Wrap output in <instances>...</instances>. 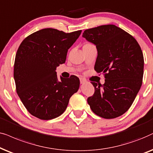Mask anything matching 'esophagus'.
<instances>
[{"label":"esophagus","instance_id":"1","mask_svg":"<svg viewBox=\"0 0 153 153\" xmlns=\"http://www.w3.org/2000/svg\"><path fill=\"white\" fill-rule=\"evenodd\" d=\"M87 82V80H85V79H83V78H80V84H84Z\"/></svg>","mask_w":153,"mask_h":153}]
</instances>
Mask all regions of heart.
Returning <instances> with one entry per match:
<instances>
[{
    "label": "heart",
    "instance_id": "1",
    "mask_svg": "<svg viewBox=\"0 0 153 153\" xmlns=\"http://www.w3.org/2000/svg\"><path fill=\"white\" fill-rule=\"evenodd\" d=\"M88 44H89V43H88Z\"/></svg>",
    "mask_w": 153,
    "mask_h": 153
}]
</instances>
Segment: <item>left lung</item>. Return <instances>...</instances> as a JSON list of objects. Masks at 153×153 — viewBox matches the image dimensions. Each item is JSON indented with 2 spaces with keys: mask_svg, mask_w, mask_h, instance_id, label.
Wrapping results in <instances>:
<instances>
[{
  "mask_svg": "<svg viewBox=\"0 0 153 153\" xmlns=\"http://www.w3.org/2000/svg\"><path fill=\"white\" fill-rule=\"evenodd\" d=\"M82 37L97 47L94 70L105 77L103 85L91 82L95 91L87 103L101 117H119L131 107L141 87L144 67L141 48L133 36L113 24L85 30Z\"/></svg>",
  "mask_w": 153,
  "mask_h": 153,
  "instance_id": "8db88e82",
  "label": "left lung"
}]
</instances>
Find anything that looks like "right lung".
Masks as SVG:
<instances>
[{"label":"right lung","instance_id":"obj_1","mask_svg":"<svg viewBox=\"0 0 153 153\" xmlns=\"http://www.w3.org/2000/svg\"><path fill=\"white\" fill-rule=\"evenodd\" d=\"M81 32L66 33L43 28L20 44L15 56L14 79L17 94L32 115L44 120L59 117L66 109L71 96L78 91V77H61L59 81L56 68L66 62L68 49Z\"/></svg>","mask_w":153,"mask_h":153}]
</instances>
